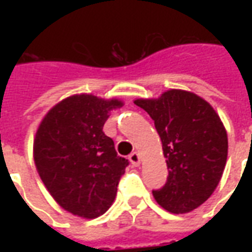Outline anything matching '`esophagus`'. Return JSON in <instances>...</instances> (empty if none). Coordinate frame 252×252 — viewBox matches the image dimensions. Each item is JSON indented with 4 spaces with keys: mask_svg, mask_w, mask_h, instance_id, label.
I'll use <instances>...</instances> for the list:
<instances>
[{
    "mask_svg": "<svg viewBox=\"0 0 252 252\" xmlns=\"http://www.w3.org/2000/svg\"><path fill=\"white\" fill-rule=\"evenodd\" d=\"M129 160H131V163L133 164V166H139V164H140V155L137 153H132L131 155H129Z\"/></svg>",
    "mask_w": 252,
    "mask_h": 252,
    "instance_id": "obj_1",
    "label": "esophagus"
}]
</instances>
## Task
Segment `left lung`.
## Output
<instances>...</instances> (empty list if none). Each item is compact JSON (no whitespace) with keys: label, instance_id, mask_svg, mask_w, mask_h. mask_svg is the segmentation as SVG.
Instances as JSON below:
<instances>
[{"label":"left lung","instance_id":"8db88e82","mask_svg":"<svg viewBox=\"0 0 252 252\" xmlns=\"http://www.w3.org/2000/svg\"><path fill=\"white\" fill-rule=\"evenodd\" d=\"M135 104L154 120L169 169L154 198L171 213L191 212L211 197L227 163L228 137L220 117L204 98L177 89Z\"/></svg>","mask_w":252,"mask_h":252}]
</instances>
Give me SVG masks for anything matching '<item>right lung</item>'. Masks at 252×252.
<instances>
[{
  "instance_id": "obj_1",
  "label": "right lung",
  "mask_w": 252,
  "mask_h": 252,
  "mask_svg": "<svg viewBox=\"0 0 252 252\" xmlns=\"http://www.w3.org/2000/svg\"><path fill=\"white\" fill-rule=\"evenodd\" d=\"M119 99L75 94L52 108L41 120L33 142L36 169L50 194L63 209L95 219L115 201L128 159L102 131Z\"/></svg>"
}]
</instances>
